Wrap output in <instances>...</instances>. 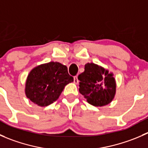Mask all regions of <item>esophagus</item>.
<instances>
[{"mask_svg":"<svg viewBox=\"0 0 148 148\" xmlns=\"http://www.w3.org/2000/svg\"><path fill=\"white\" fill-rule=\"evenodd\" d=\"M74 84H79V79H78V77H77V76L74 77Z\"/></svg>","mask_w":148,"mask_h":148,"instance_id":"34e87169","label":"esophagus"}]
</instances>
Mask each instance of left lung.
<instances>
[{"mask_svg": "<svg viewBox=\"0 0 148 148\" xmlns=\"http://www.w3.org/2000/svg\"><path fill=\"white\" fill-rule=\"evenodd\" d=\"M80 94L86 102L95 107L107 105L116 94V80L114 74L92 62L86 64L84 71L78 76Z\"/></svg>", "mask_w": 148, "mask_h": 148, "instance_id": "8db88e82", "label": "left lung"}]
</instances>
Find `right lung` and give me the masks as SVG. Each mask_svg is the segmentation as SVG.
Instances as JSON below:
<instances>
[{
	"instance_id": "right-lung-1",
	"label": "right lung",
	"mask_w": 148,
	"mask_h": 148,
	"mask_svg": "<svg viewBox=\"0 0 148 148\" xmlns=\"http://www.w3.org/2000/svg\"><path fill=\"white\" fill-rule=\"evenodd\" d=\"M74 82L66 66L50 62L31 69L25 84V95L34 104L46 107L56 101L66 85Z\"/></svg>"
}]
</instances>
